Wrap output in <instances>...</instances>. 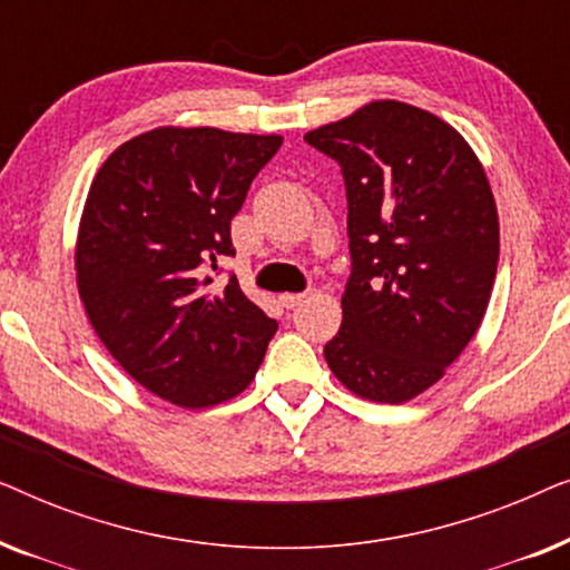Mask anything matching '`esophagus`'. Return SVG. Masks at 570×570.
I'll return each instance as SVG.
<instances>
[{"label": "esophagus", "mask_w": 570, "mask_h": 570, "mask_svg": "<svg viewBox=\"0 0 570 570\" xmlns=\"http://www.w3.org/2000/svg\"><path fill=\"white\" fill-rule=\"evenodd\" d=\"M303 301H306V295H303V293H285V295H279V303H283L285 308H298Z\"/></svg>", "instance_id": "34e87169"}]
</instances>
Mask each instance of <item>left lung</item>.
Masks as SVG:
<instances>
[{"instance_id":"obj_1","label":"left lung","mask_w":570,"mask_h":570,"mask_svg":"<svg viewBox=\"0 0 570 570\" xmlns=\"http://www.w3.org/2000/svg\"><path fill=\"white\" fill-rule=\"evenodd\" d=\"M303 139L347 189L353 272L324 357L353 394L402 404L443 379L485 316L501 252L488 176L454 127L400 100Z\"/></svg>"}]
</instances>
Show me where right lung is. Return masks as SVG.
<instances>
[{
    "mask_svg": "<svg viewBox=\"0 0 570 570\" xmlns=\"http://www.w3.org/2000/svg\"><path fill=\"white\" fill-rule=\"evenodd\" d=\"M279 135L158 127L108 155L77 233V291L92 330L124 371L186 410L228 402L252 384L277 322L230 275V220L279 150Z\"/></svg>",
    "mask_w": 570,
    "mask_h": 570,
    "instance_id": "right-lung-1",
    "label": "right lung"
}]
</instances>
